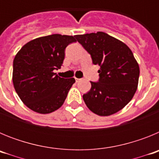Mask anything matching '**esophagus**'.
I'll return each mask as SVG.
<instances>
[{"label":"esophagus","mask_w":159,"mask_h":159,"mask_svg":"<svg viewBox=\"0 0 159 159\" xmlns=\"http://www.w3.org/2000/svg\"><path fill=\"white\" fill-rule=\"evenodd\" d=\"M81 80H82V79H78V78H75V81H76V83L80 82V81Z\"/></svg>","instance_id":"1"}]
</instances>
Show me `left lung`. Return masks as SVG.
<instances>
[{
    "instance_id": "8db88e82",
    "label": "left lung",
    "mask_w": 159,
    "mask_h": 159,
    "mask_svg": "<svg viewBox=\"0 0 159 159\" xmlns=\"http://www.w3.org/2000/svg\"><path fill=\"white\" fill-rule=\"evenodd\" d=\"M100 67L99 82L83 99L93 113L109 116L122 110L134 96L139 84V66L131 50L123 42L105 32L75 36Z\"/></svg>"
}]
</instances>
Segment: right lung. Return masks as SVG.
<instances>
[{
    "mask_svg": "<svg viewBox=\"0 0 159 159\" xmlns=\"http://www.w3.org/2000/svg\"><path fill=\"white\" fill-rule=\"evenodd\" d=\"M75 36L52 34L25 43L13 60L12 83L20 99L29 109L49 114L64 104L74 78L58 76L64 50Z\"/></svg>",
    "mask_w": 159,
    "mask_h": 159,
    "instance_id": "right-lung-1",
    "label": "right lung"
}]
</instances>
